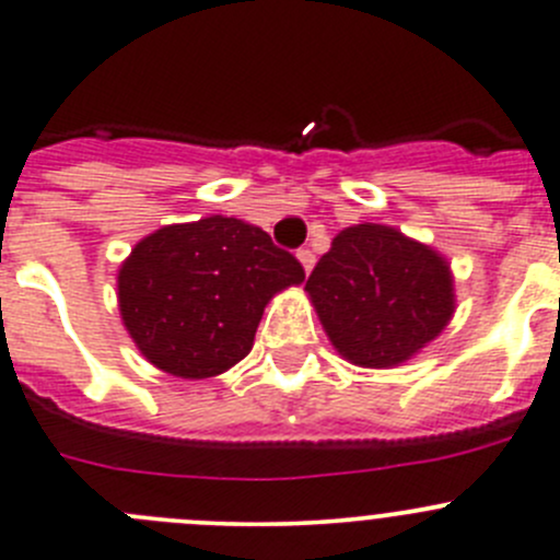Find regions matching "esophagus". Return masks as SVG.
Masks as SVG:
<instances>
[{
    "label": "esophagus",
    "instance_id": "34e87169",
    "mask_svg": "<svg viewBox=\"0 0 560 560\" xmlns=\"http://www.w3.org/2000/svg\"><path fill=\"white\" fill-rule=\"evenodd\" d=\"M298 262H301L304 273H310V270L315 268V254H312L310 248H301V250H298Z\"/></svg>",
    "mask_w": 560,
    "mask_h": 560
}]
</instances>
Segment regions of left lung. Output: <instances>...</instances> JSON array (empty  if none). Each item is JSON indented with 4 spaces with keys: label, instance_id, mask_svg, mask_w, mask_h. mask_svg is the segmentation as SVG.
<instances>
[{
    "label": "left lung",
    "instance_id": "obj_1",
    "mask_svg": "<svg viewBox=\"0 0 560 560\" xmlns=\"http://www.w3.org/2000/svg\"><path fill=\"white\" fill-rule=\"evenodd\" d=\"M306 292L339 357L370 370L409 362L456 312L451 262L384 223L342 229Z\"/></svg>",
    "mask_w": 560,
    "mask_h": 560
}]
</instances>
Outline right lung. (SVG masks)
Instances as JSON below:
<instances>
[{
  "mask_svg": "<svg viewBox=\"0 0 560 560\" xmlns=\"http://www.w3.org/2000/svg\"><path fill=\"white\" fill-rule=\"evenodd\" d=\"M304 279L268 232L209 215L135 245L118 268V310L145 362L176 378H212L248 357L265 306Z\"/></svg>",
  "mask_w": 560,
  "mask_h": 560,
  "instance_id": "obj_1",
  "label": "right lung"
}]
</instances>
